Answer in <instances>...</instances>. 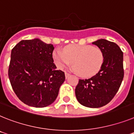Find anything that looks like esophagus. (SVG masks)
I'll return each mask as SVG.
<instances>
[{"instance_id": "obj_1", "label": "esophagus", "mask_w": 134, "mask_h": 134, "mask_svg": "<svg viewBox=\"0 0 134 134\" xmlns=\"http://www.w3.org/2000/svg\"><path fill=\"white\" fill-rule=\"evenodd\" d=\"M70 75L69 73L66 72H65V76H66V79H68V76H69Z\"/></svg>"}]
</instances>
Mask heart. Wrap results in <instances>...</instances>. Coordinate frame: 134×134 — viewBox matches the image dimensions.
<instances>
[{"label":"heart","mask_w":134,"mask_h":134,"mask_svg":"<svg viewBox=\"0 0 134 134\" xmlns=\"http://www.w3.org/2000/svg\"><path fill=\"white\" fill-rule=\"evenodd\" d=\"M53 59L56 66L63 69L73 64L74 70L83 77L96 75L101 69L104 60L100 48L91 45L70 44L64 49L55 50Z\"/></svg>","instance_id":"b5f03b06"}]
</instances>
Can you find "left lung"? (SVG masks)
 Wrapping results in <instances>:
<instances>
[{"label": "left lung", "mask_w": 134, "mask_h": 134, "mask_svg": "<svg viewBox=\"0 0 134 134\" xmlns=\"http://www.w3.org/2000/svg\"><path fill=\"white\" fill-rule=\"evenodd\" d=\"M104 53V60L96 75L88 79H79L75 89L79 102L89 108H100L113 100L123 76V53L116 43L105 39L93 42Z\"/></svg>", "instance_id": "obj_1"}]
</instances>
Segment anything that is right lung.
Masks as SVG:
<instances>
[{
  "label": "right lung",
  "instance_id": "right-lung-1",
  "mask_svg": "<svg viewBox=\"0 0 134 134\" xmlns=\"http://www.w3.org/2000/svg\"><path fill=\"white\" fill-rule=\"evenodd\" d=\"M54 47L41 40H22L12 49L8 75L13 90L22 102L43 108L53 102L65 74L56 70Z\"/></svg>",
  "mask_w": 134,
  "mask_h": 134
}]
</instances>
